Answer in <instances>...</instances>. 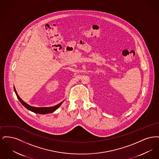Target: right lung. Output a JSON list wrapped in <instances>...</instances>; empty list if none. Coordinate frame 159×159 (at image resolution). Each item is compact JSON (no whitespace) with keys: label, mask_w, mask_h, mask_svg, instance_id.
<instances>
[{"label":"right lung","mask_w":159,"mask_h":159,"mask_svg":"<svg viewBox=\"0 0 159 159\" xmlns=\"http://www.w3.org/2000/svg\"><path fill=\"white\" fill-rule=\"evenodd\" d=\"M14 88V91H15L16 95L18 99H19V101H20V102L27 109H28L29 110H30V111H32V112L36 113L41 114L51 113H52L53 111H55L62 104V103L63 102V101H62V102H60V104H58V105H56V106H53V107H32V106H29L27 103H25L24 101H23V100L20 98L19 95H18L16 91L15 90V87Z\"/></svg>","instance_id":"add662e5"}]
</instances>
